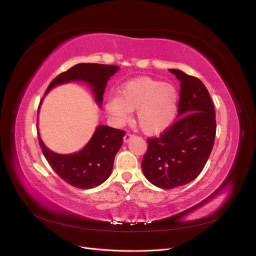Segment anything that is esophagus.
Returning a JSON list of instances; mask_svg holds the SVG:
<instances>
[{
  "label": "esophagus",
  "mask_w": 256,
  "mask_h": 256,
  "mask_svg": "<svg viewBox=\"0 0 256 256\" xmlns=\"http://www.w3.org/2000/svg\"><path fill=\"white\" fill-rule=\"evenodd\" d=\"M134 136V134H130V132H126V134L124 136V142L125 143H127V142H129L130 140H131V138Z\"/></svg>",
  "instance_id": "obj_1"
}]
</instances>
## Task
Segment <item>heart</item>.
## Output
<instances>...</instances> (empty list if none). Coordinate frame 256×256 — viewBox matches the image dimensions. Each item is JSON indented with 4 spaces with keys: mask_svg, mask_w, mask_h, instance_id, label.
<instances>
[{
    "mask_svg": "<svg viewBox=\"0 0 256 256\" xmlns=\"http://www.w3.org/2000/svg\"><path fill=\"white\" fill-rule=\"evenodd\" d=\"M106 111L120 124L136 111V120L143 132L158 134L174 122L178 111V92L174 85L152 78H138L126 83L118 98L108 100Z\"/></svg>",
    "mask_w": 256,
    "mask_h": 256,
    "instance_id": "heart-1",
    "label": "heart"
}]
</instances>
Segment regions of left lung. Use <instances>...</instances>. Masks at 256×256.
Masks as SVG:
<instances>
[{
    "label": "left lung",
    "instance_id": "left-lung-1",
    "mask_svg": "<svg viewBox=\"0 0 256 256\" xmlns=\"http://www.w3.org/2000/svg\"><path fill=\"white\" fill-rule=\"evenodd\" d=\"M180 82L177 118L158 138H147L142 160L145 177L162 189L192 182L202 172L216 138L214 106L208 90L196 76L170 69Z\"/></svg>",
    "mask_w": 256,
    "mask_h": 256
}]
</instances>
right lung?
<instances>
[{
	"label": "right lung",
	"instance_id": "add662e5",
	"mask_svg": "<svg viewBox=\"0 0 256 256\" xmlns=\"http://www.w3.org/2000/svg\"><path fill=\"white\" fill-rule=\"evenodd\" d=\"M118 69L116 65L76 64L53 79L46 92L62 83L76 80L85 81L94 90L97 102L102 104L106 82ZM125 134V131L120 129L99 126L88 145L79 152L72 154H58L51 152L46 147L40 136L38 142L44 156L62 180L76 188L90 189L102 184L111 175L114 157L120 148Z\"/></svg>",
	"mask_w": 256,
	"mask_h": 256
}]
</instances>
